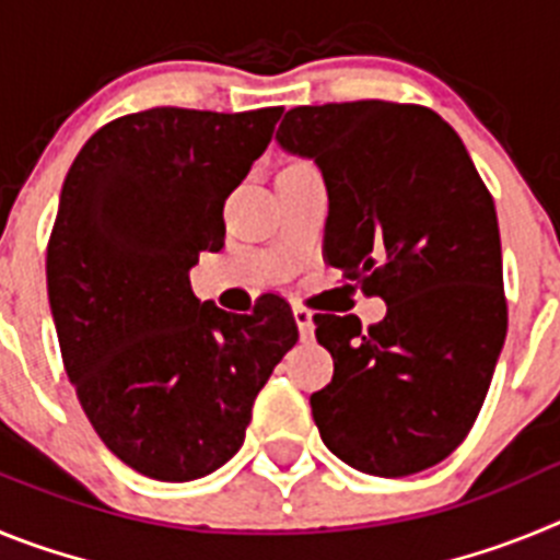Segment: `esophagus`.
Here are the masks:
<instances>
[{
	"label": "esophagus",
	"mask_w": 560,
	"mask_h": 560,
	"mask_svg": "<svg viewBox=\"0 0 560 560\" xmlns=\"http://www.w3.org/2000/svg\"><path fill=\"white\" fill-rule=\"evenodd\" d=\"M294 323H296V328H300L303 341L314 336V314H311L305 305H294Z\"/></svg>",
	"instance_id": "esophagus-1"
}]
</instances>
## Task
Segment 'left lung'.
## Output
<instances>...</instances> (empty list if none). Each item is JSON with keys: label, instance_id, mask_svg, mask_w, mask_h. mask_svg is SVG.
Masks as SVG:
<instances>
[{"label": "left lung", "instance_id": "1", "mask_svg": "<svg viewBox=\"0 0 560 560\" xmlns=\"http://www.w3.org/2000/svg\"><path fill=\"white\" fill-rule=\"evenodd\" d=\"M328 185L325 264L387 316L314 314L334 378L311 395L325 446L373 477H407L468 438L508 334L493 196L438 112L418 103L296 106L277 128Z\"/></svg>", "mask_w": 560, "mask_h": 560}]
</instances>
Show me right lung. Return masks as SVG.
Listing matches in <instances>:
<instances>
[{"mask_svg": "<svg viewBox=\"0 0 560 560\" xmlns=\"http://www.w3.org/2000/svg\"><path fill=\"white\" fill-rule=\"evenodd\" d=\"M283 108L156 106L97 128L61 187L47 294L63 370L97 438L162 482L244 446L257 393L300 339L283 296L252 314L199 303L190 266L224 246V201Z\"/></svg>", "mask_w": 560, "mask_h": 560, "instance_id": "right-lung-1", "label": "right lung"}]
</instances>
